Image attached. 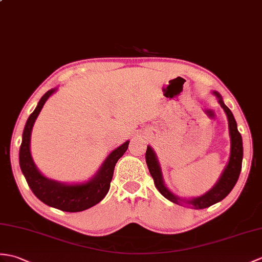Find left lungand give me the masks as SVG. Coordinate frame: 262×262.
<instances>
[{"instance_id": "left-lung-1", "label": "left lung", "mask_w": 262, "mask_h": 262, "mask_svg": "<svg viewBox=\"0 0 262 262\" xmlns=\"http://www.w3.org/2000/svg\"><path fill=\"white\" fill-rule=\"evenodd\" d=\"M214 95L219 98V102H220L221 107L224 109V112H226L228 116L229 130H230V137H231V155H230L229 164L227 165L226 169H224L222 176L212 190H210L208 193H205L202 196L185 200V201L175 196L172 192H169V190L165 186V184H164L160 164L157 162L154 150L151 149L150 146H147V149H146V155H145L146 164H147L149 173L154 180V184L156 188L160 191V193L164 198H166L173 203L181 204V201H183L184 203L190 204L195 209L209 208V206L220 202V201H222L224 198H226L228 194L232 191L236 181L239 179L241 167H242V157H243V146H242L241 134L238 130V127H236V121L233 117V114L231 113V111L226 105H224L220 94L215 93L214 91Z\"/></svg>"}]
</instances>
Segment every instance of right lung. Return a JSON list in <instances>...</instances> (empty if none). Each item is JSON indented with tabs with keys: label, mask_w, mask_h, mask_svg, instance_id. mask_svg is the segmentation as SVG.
<instances>
[{
	"label": "right lung",
	"mask_w": 262,
	"mask_h": 262,
	"mask_svg": "<svg viewBox=\"0 0 262 262\" xmlns=\"http://www.w3.org/2000/svg\"><path fill=\"white\" fill-rule=\"evenodd\" d=\"M54 91L56 89H51L42 96L38 106L27 120L19 153L20 167L29 187L31 188L34 195L45 204L64 212H80L99 203L106 196L111 187L115 165L128 148L129 142L127 141L118 148L113 150L102 164L99 172L87 183L62 184L45 178L35 167L31 153H30V137H31L32 127L36 117L47 99Z\"/></svg>",
	"instance_id": "add662e5"
}]
</instances>
